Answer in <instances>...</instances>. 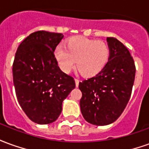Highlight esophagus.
<instances>
[{
	"instance_id": "1",
	"label": "esophagus",
	"mask_w": 149,
	"mask_h": 149,
	"mask_svg": "<svg viewBox=\"0 0 149 149\" xmlns=\"http://www.w3.org/2000/svg\"><path fill=\"white\" fill-rule=\"evenodd\" d=\"M79 82H80V81H79L78 79H75V83H76V86H77V87L79 86Z\"/></svg>"
}]
</instances>
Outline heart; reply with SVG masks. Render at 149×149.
<instances>
[{
  "instance_id": "b5f03b06",
  "label": "heart",
  "mask_w": 149,
  "mask_h": 149,
  "mask_svg": "<svg viewBox=\"0 0 149 149\" xmlns=\"http://www.w3.org/2000/svg\"><path fill=\"white\" fill-rule=\"evenodd\" d=\"M111 56L108 43L84 37H72L66 40L64 47H56L53 56L59 68L68 73L75 68L84 77L97 75L105 68Z\"/></svg>"
}]
</instances>
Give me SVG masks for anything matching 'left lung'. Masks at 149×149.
I'll list each match as a JSON object with an SVG mask.
<instances>
[{"instance_id":"8db88e82","label":"left lung","mask_w":149,"mask_h":149,"mask_svg":"<svg viewBox=\"0 0 149 149\" xmlns=\"http://www.w3.org/2000/svg\"><path fill=\"white\" fill-rule=\"evenodd\" d=\"M111 56L102 71L79 83L81 111L85 120L107 125L121 115L130 99L136 66L128 49L114 37H107Z\"/></svg>"}]
</instances>
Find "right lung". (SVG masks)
Returning <instances> with one entry per match:
<instances>
[{
    "instance_id": "1",
    "label": "right lung",
    "mask_w": 149,
    "mask_h": 149,
    "mask_svg": "<svg viewBox=\"0 0 149 149\" xmlns=\"http://www.w3.org/2000/svg\"><path fill=\"white\" fill-rule=\"evenodd\" d=\"M61 33L37 31L20 44L13 64L17 98L24 113L40 125L54 122L62 102L76 86L74 78L60 69L53 52Z\"/></svg>"
}]
</instances>
